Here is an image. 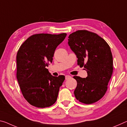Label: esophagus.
Listing matches in <instances>:
<instances>
[{
	"label": "esophagus",
	"instance_id": "1",
	"mask_svg": "<svg viewBox=\"0 0 127 127\" xmlns=\"http://www.w3.org/2000/svg\"><path fill=\"white\" fill-rule=\"evenodd\" d=\"M65 79H66V80H67V79H68L71 78V77H70V76H69V75H66V76H65Z\"/></svg>",
	"mask_w": 127,
	"mask_h": 127
}]
</instances>
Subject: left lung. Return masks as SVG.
Returning a JSON list of instances; mask_svg holds the SVG:
<instances>
[{
	"instance_id": "1",
	"label": "left lung",
	"mask_w": 127,
	"mask_h": 127,
	"mask_svg": "<svg viewBox=\"0 0 127 127\" xmlns=\"http://www.w3.org/2000/svg\"><path fill=\"white\" fill-rule=\"evenodd\" d=\"M68 44L76 55L77 64L84 66L86 78L74 76L77 82L74 91L79 101L94 103L106 93L113 73V56L107 43L96 33L78 30L69 36Z\"/></svg>"
}]
</instances>
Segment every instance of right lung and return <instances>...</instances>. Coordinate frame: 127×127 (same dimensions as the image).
<instances>
[{"mask_svg":"<svg viewBox=\"0 0 127 127\" xmlns=\"http://www.w3.org/2000/svg\"><path fill=\"white\" fill-rule=\"evenodd\" d=\"M65 33L35 34L21 45L17 52V78L23 96L30 104L40 108L53 105L65 76H52L46 66L52 63L57 47Z\"/></svg>","mask_w":127,"mask_h":127,"instance_id":"add662e5","label":"right lung"}]
</instances>
